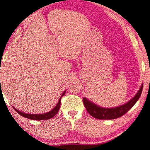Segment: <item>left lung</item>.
Returning <instances> with one entry per match:
<instances>
[{"mask_svg":"<svg viewBox=\"0 0 150 150\" xmlns=\"http://www.w3.org/2000/svg\"><path fill=\"white\" fill-rule=\"evenodd\" d=\"M143 85H141V88L137 93V95L132 99L129 100L126 104L121 105L115 108H103L101 107L97 106L92 102L89 101L86 98H84L83 103L86 108L88 112L93 117L98 120H114L116 118L124 115L131 109L140 97L142 94Z\"/></svg>","mask_w":150,"mask_h":150,"instance_id":"8db88e82","label":"left lung"}]
</instances>
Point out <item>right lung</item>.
Segmentation results:
<instances>
[{"label": "right lung", "mask_w": 150, "mask_h": 150, "mask_svg": "<svg viewBox=\"0 0 150 150\" xmlns=\"http://www.w3.org/2000/svg\"><path fill=\"white\" fill-rule=\"evenodd\" d=\"M65 92H64L63 93H62L61 98H60V100H59L58 103H57V104L56 106L54 108V109H52L51 111L48 112L47 113H44V114H41V115H31V114H25V113H23V112H20L19 110H16V108H14L15 110H16V111L18 113L19 115H21V116L24 117L25 118H28V119H30V120H48V119H50V118L53 117L54 116H55V115L57 114V112H58L59 109H60V103H61V98L64 95H65Z\"/></svg>", "instance_id": "add662e5"}]
</instances>
